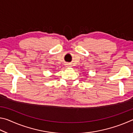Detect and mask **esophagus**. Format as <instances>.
Returning a JSON list of instances; mask_svg holds the SVG:
<instances>
[{
  "label": "esophagus",
  "mask_w": 133,
  "mask_h": 133,
  "mask_svg": "<svg viewBox=\"0 0 133 133\" xmlns=\"http://www.w3.org/2000/svg\"><path fill=\"white\" fill-rule=\"evenodd\" d=\"M70 64L69 63H67V64H66V67H70L71 66H70Z\"/></svg>",
  "instance_id": "obj_1"
}]
</instances>
